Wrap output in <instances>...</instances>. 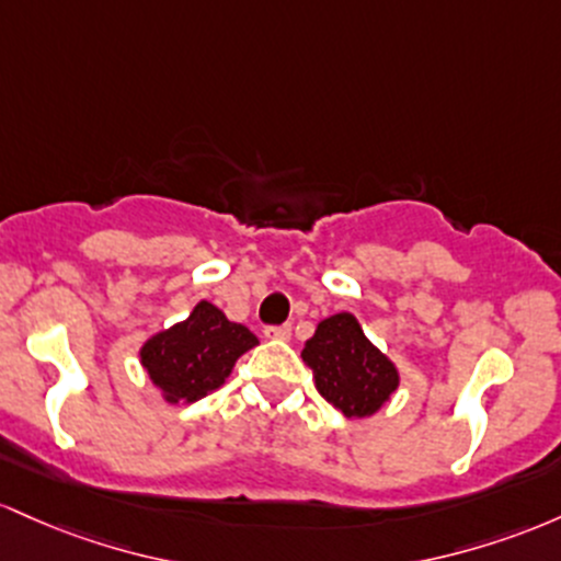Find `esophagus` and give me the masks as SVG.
<instances>
[{"instance_id": "obj_1", "label": "esophagus", "mask_w": 561, "mask_h": 561, "mask_svg": "<svg viewBox=\"0 0 561 561\" xmlns=\"http://www.w3.org/2000/svg\"><path fill=\"white\" fill-rule=\"evenodd\" d=\"M264 336L278 339V342H286V339H291V325H288V323L267 325V329H264Z\"/></svg>"}]
</instances>
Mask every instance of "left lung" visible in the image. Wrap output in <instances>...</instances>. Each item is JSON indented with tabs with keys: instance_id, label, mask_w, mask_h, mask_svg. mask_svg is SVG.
<instances>
[{
	"instance_id": "obj_1",
	"label": "left lung",
	"mask_w": 561,
	"mask_h": 561,
	"mask_svg": "<svg viewBox=\"0 0 561 561\" xmlns=\"http://www.w3.org/2000/svg\"><path fill=\"white\" fill-rule=\"evenodd\" d=\"M301 360L312 368L318 392L347 419L376 413L400 383L398 368L365 339L350 312L318 323L314 336L301 350Z\"/></svg>"
}]
</instances>
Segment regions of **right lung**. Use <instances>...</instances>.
Instances as JSON below:
<instances>
[{
    "instance_id": "1",
    "label": "right lung",
    "mask_w": 561,
    "mask_h": 561,
    "mask_svg": "<svg viewBox=\"0 0 561 561\" xmlns=\"http://www.w3.org/2000/svg\"><path fill=\"white\" fill-rule=\"evenodd\" d=\"M256 344L247 325L230 323L222 310L198 301L191 318L156 333L140 352L150 381L169 402H196L222 387L232 365Z\"/></svg>"
}]
</instances>
